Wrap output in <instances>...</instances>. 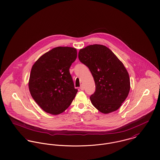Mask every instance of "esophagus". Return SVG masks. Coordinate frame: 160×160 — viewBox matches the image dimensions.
Listing matches in <instances>:
<instances>
[{
    "mask_svg": "<svg viewBox=\"0 0 160 160\" xmlns=\"http://www.w3.org/2000/svg\"><path fill=\"white\" fill-rule=\"evenodd\" d=\"M80 89L81 90H82V91L84 90V86H83V85H82L80 86Z\"/></svg>",
    "mask_w": 160,
    "mask_h": 160,
    "instance_id": "34e87169",
    "label": "esophagus"
}]
</instances>
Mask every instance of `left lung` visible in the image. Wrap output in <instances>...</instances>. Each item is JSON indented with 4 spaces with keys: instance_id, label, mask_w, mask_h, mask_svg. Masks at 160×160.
Masks as SVG:
<instances>
[{
    "instance_id": "8db88e82",
    "label": "left lung",
    "mask_w": 160,
    "mask_h": 160,
    "mask_svg": "<svg viewBox=\"0 0 160 160\" xmlns=\"http://www.w3.org/2000/svg\"><path fill=\"white\" fill-rule=\"evenodd\" d=\"M78 59L87 66L94 78L96 90L90 96L99 112L109 113L118 110L128 96L130 79L122 61L102 45H91L81 49Z\"/></svg>"
}]
</instances>
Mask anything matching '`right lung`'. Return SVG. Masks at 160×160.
<instances>
[{
  "instance_id": "right-lung-1",
  "label": "right lung",
  "mask_w": 160,
  "mask_h": 160,
  "mask_svg": "<svg viewBox=\"0 0 160 160\" xmlns=\"http://www.w3.org/2000/svg\"><path fill=\"white\" fill-rule=\"evenodd\" d=\"M77 56L74 48L58 47L43 54L32 66L29 91L45 112L58 115L71 104L78 90L74 87L69 68Z\"/></svg>"
}]
</instances>
